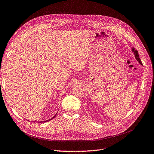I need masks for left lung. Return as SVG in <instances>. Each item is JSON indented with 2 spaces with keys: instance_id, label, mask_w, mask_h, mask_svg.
Listing matches in <instances>:
<instances>
[{
  "instance_id": "8db88e82",
  "label": "left lung",
  "mask_w": 154,
  "mask_h": 154,
  "mask_svg": "<svg viewBox=\"0 0 154 154\" xmlns=\"http://www.w3.org/2000/svg\"><path fill=\"white\" fill-rule=\"evenodd\" d=\"M131 51H132V52H134V54H135V58L137 59V60L141 64V65H142V62H141V60H140V57H139V55H138V51L137 50H135V48H132V50H131Z\"/></svg>"
}]
</instances>
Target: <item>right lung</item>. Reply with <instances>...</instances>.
<instances>
[{
    "mask_svg": "<svg viewBox=\"0 0 154 154\" xmlns=\"http://www.w3.org/2000/svg\"><path fill=\"white\" fill-rule=\"evenodd\" d=\"M55 116H56V115L54 116H53L51 119H53V118H54L55 117ZM50 119H48V120H50ZM48 120H46V121H44V122H41V123H43V122H48Z\"/></svg>",
    "mask_w": 154,
    "mask_h": 154,
    "instance_id": "obj_1",
    "label": "right lung"
}]
</instances>
